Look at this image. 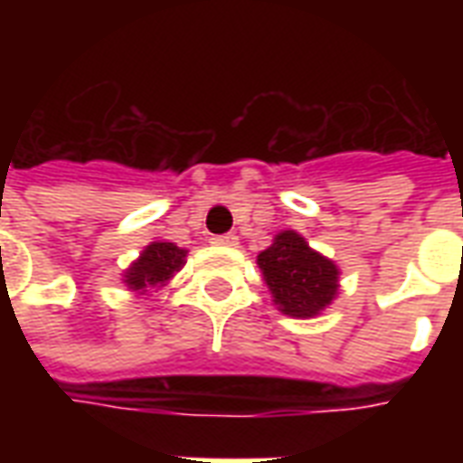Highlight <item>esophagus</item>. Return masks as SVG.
<instances>
[{"label": "esophagus", "mask_w": 463, "mask_h": 463, "mask_svg": "<svg viewBox=\"0 0 463 463\" xmlns=\"http://www.w3.org/2000/svg\"><path fill=\"white\" fill-rule=\"evenodd\" d=\"M211 242L213 245H228V248H232V245H238V235L235 232H225V235H215Z\"/></svg>", "instance_id": "34e87169"}]
</instances>
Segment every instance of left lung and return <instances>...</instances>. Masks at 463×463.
Instances as JSON below:
<instances>
[{"label": "left lung", "instance_id": "left-lung-1", "mask_svg": "<svg viewBox=\"0 0 463 463\" xmlns=\"http://www.w3.org/2000/svg\"><path fill=\"white\" fill-rule=\"evenodd\" d=\"M262 278L270 288L275 305L290 317H315L337 292L340 270L322 258L298 232H280L268 250L258 255Z\"/></svg>", "mask_w": 463, "mask_h": 463}]
</instances>
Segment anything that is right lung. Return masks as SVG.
Wrapping results in <instances>:
<instances>
[{
	"label": "right lung",
	"instance_id": "right-lung-1",
	"mask_svg": "<svg viewBox=\"0 0 463 463\" xmlns=\"http://www.w3.org/2000/svg\"><path fill=\"white\" fill-rule=\"evenodd\" d=\"M185 262V250L173 242H151L141 258L133 262L126 272V282L131 290H148V288H163L171 280L173 272H178Z\"/></svg>",
	"mask_w": 463,
	"mask_h": 463
}]
</instances>
